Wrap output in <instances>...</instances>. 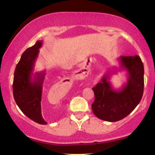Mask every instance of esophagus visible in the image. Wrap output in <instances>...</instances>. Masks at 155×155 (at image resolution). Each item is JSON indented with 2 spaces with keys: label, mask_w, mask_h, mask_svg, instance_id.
Returning <instances> with one entry per match:
<instances>
[{
  "label": "esophagus",
  "mask_w": 155,
  "mask_h": 155,
  "mask_svg": "<svg viewBox=\"0 0 155 155\" xmlns=\"http://www.w3.org/2000/svg\"><path fill=\"white\" fill-rule=\"evenodd\" d=\"M85 73H86V72H85ZM85 73H84V72H82V71H80L79 73H78V74H77L78 78H84L85 77V76H86Z\"/></svg>",
  "instance_id": "obj_1"
}]
</instances>
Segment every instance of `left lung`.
Returning a JSON list of instances; mask_svg holds the SVG:
<instances>
[{"mask_svg":"<svg viewBox=\"0 0 155 155\" xmlns=\"http://www.w3.org/2000/svg\"><path fill=\"white\" fill-rule=\"evenodd\" d=\"M120 69L127 73V83L119 90L109 82L111 73L102 77L93 91L95 101L92 111L101 120L116 122L125 118L136 108L142 98L144 87V67L140 57L120 56Z\"/></svg>","mask_w":155,"mask_h":155,"instance_id":"obj_1","label":"left lung"}]
</instances>
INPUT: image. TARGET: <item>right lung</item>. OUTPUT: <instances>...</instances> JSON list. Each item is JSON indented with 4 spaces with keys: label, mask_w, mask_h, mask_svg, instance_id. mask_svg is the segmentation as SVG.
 <instances>
[{
    "label": "right lung",
    "mask_w": 155,
    "mask_h": 155,
    "mask_svg": "<svg viewBox=\"0 0 155 155\" xmlns=\"http://www.w3.org/2000/svg\"><path fill=\"white\" fill-rule=\"evenodd\" d=\"M42 41H37L22 54L16 66L13 81V95L16 104L26 116L39 124L46 125L41 114V94L45 71L35 73V63L41 47Z\"/></svg>",
    "instance_id": "right-lung-1"
}]
</instances>
